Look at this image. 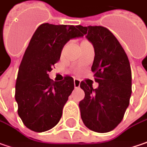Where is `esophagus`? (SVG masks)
Instances as JSON below:
<instances>
[{
  "label": "esophagus",
  "instance_id": "obj_1",
  "mask_svg": "<svg viewBox=\"0 0 147 147\" xmlns=\"http://www.w3.org/2000/svg\"><path fill=\"white\" fill-rule=\"evenodd\" d=\"M80 81L79 80H77V79H75L74 80V87H75V89H78L79 87H80Z\"/></svg>",
  "mask_w": 147,
  "mask_h": 147
}]
</instances>
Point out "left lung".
I'll list each match as a JSON object with an SVG mask.
<instances>
[{
	"mask_svg": "<svg viewBox=\"0 0 147 147\" xmlns=\"http://www.w3.org/2000/svg\"><path fill=\"white\" fill-rule=\"evenodd\" d=\"M94 48L91 71L96 89L80 82L85 98L79 104L81 119L96 132L113 130L124 116L131 94V72L128 57L118 39L103 26L77 25Z\"/></svg>",
	"mask_w": 147,
	"mask_h": 147,
	"instance_id": "obj_1",
	"label": "left lung"
}]
</instances>
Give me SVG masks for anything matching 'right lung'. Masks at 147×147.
<instances>
[{
  "label": "right lung",
  "instance_id": "right-lung-1",
  "mask_svg": "<svg viewBox=\"0 0 147 147\" xmlns=\"http://www.w3.org/2000/svg\"><path fill=\"white\" fill-rule=\"evenodd\" d=\"M83 36L74 25L45 23L36 29L19 68L15 95L18 114L30 130L46 131L60 121L74 90V80L67 76L56 82L49 78L48 72L60 60L67 42Z\"/></svg>",
  "mask_w": 147,
  "mask_h": 147
}]
</instances>
